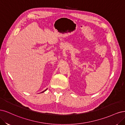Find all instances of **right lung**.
I'll return each mask as SVG.
<instances>
[{"instance_id": "add662e5", "label": "right lung", "mask_w": 125, "mask_h": 125, "mask_svg": "<svg viewBox=\"0 0 125 125\" xmlns=\"http://www.w3.org/2000/svg\"><path fill=\"white\" fill-rule=\"evenodd\" d=\"M47 90V89H46V90H45V91H42V92H41V93H42V92H45V91H46V90Z\"/></svg>"}]
</instances>
